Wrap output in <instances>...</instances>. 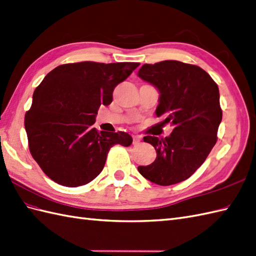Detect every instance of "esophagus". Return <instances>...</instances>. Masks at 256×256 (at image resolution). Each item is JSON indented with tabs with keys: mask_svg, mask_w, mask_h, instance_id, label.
<instances>
[{
	"mask_svg": "<svg viewBox=\"0 0 256 256\" xmlns=\"http://www.w3.org/2000/svg\"><path fill=\"white\" fill-rule=\"evenodd\" d=\"M140 142H141V136H134V139H132V144L134 146H138V144H140Z\"/></svg>",
	"mask_w": 256,
	"mask_h": 256,
	"instance_id": "1",
	"label": "esophagus"
}]
</instances>
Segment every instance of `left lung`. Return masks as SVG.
Instances as JSON below:
<instances>
[{"label":"left lung","instance_id":"1","mask_svg":"<svg viewBox=\"0 0 256 256\" xmlns=\"http://www.w3.org/2000/svg\"><path fill=\"white\" fill-rule=\"evenodd\" d=\"M138 76L158 90L155 113L165 118L162 124L174 126L164 139L143 138L154 146L156 158L138 170L160 186L182 182L204 163L217 141L222 118L218 86L201 67L178 60L144 64Z\"/></svg>","mask_w":256,"mask_h":256}]
</instances>
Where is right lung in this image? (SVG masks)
Listing matches in <instances>:
<instances>
[{
	"label": "right lung",
	"mask_w": 256,
	"mask_h": 256,
	"mask_svg": "<svg viewBox=\"0 0 256 256\" xmlns=\"http://www.w3.org/2000/svg\"><path fill=\"white\" fill-rule=\"evenodd\" d=\"M139 63L64 64L36 86L24 116L30 153L46 175L65 186L92 182L115 144L129 146L127 132H98L93 128L101 105L113 101L115 86Z\"/></svg>",
	"instance_id": "obj_1"
}]
</instances>
